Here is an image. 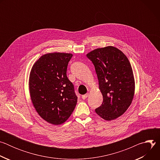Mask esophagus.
<instances>
[{"label":"esophagus","mask_w":160,"mask_h":160,"mask_svg":"<svg viewBox=\"0 0 160 160\" xmlns=\"http://www.w3.org/2000/svg\"><path fill=\"white\" fill-rule=\"evenodd\" d=\"M88 94H84V95H83L82 96V99H85L87 97H88Z\"/></svg>","instance_id":"obj_1"}]
</instances>
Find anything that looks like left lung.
Segmentation results:
<instances>
[{
  "mask_svg": "<svg viewBox=\"0 0 160 160\" xmlns=\"http://www.w3.org/2000/svg\"><path fill=\"white\" fill-rule=\"evenodd\" d=\"M93 63L103 97L101 106L95 109L106 120L122 115L133 100L135 82L127 56L115 47L96 49L87 54Z\"/></svg>",
  "mask_w": 160,
  "mask_h": 160,
  "instance_id": "8db88e82",
  "label": "left lung"
}]
</instances>
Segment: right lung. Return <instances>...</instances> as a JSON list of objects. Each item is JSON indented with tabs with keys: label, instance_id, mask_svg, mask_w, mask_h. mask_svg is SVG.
I'll return each instance as SVG.
<instances>
[{
	"label": "right lung",
	"instance_id": "1",
	"mask_svg": "<svg viewBox=\"0 0 160 160\" xmlns=\"http://www.w3.org/2000/svg\"><path fill=\"white\" fill-rule=\"evenodd\" d=\"M72 56L68 53L46 54L37 60L30 73L32 103L40 117L51 124L65 122L77 102L74 85L66 75Z\"/></svg>",
	"mask_w": 160,
	"mask_h": 160
}]
</instances>
